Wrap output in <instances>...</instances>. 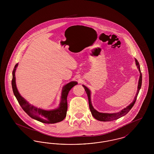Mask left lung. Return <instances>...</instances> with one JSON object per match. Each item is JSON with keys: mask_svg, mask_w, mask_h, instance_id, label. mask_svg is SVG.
<instances>
[{"mask_svg": "<svg viewBox=\"0 0 154 154\" xmlns=\"http://www.w3.org/2000/svg\"><path fill=\"white\" fill-rule=\"evenodd\" d=\"M135 60H136V65L137 66V68L139 69V70L140 72L139 81L138 88H137V94H136V96L134 97V100L133 101V102L131 104H129L128 107H126V108H125L124 109L121 110V111H119L118 112L112 113V114L102 113V112H98L96 110H95L94 108L93 107L92 104H91V92H90V91L85 86L83 85V87L85 89V92H86L87 96H88L89 106V109L91 110V114L93 116V117L96 119L97 120H99L100 121H111L116 120V119H117L119 118L122 117V116H124L125 115H126L130 110H131L133 105L134 104V103L136 102L137 97V95H138L140 89L141 87V83H142V74H141V70H140L139 63L138 62L137 59H135Z\"/></svg>", "mask_w": 154, "mask_h": 154, "instance_id": "1", "label": "left lung"}]
</instances>
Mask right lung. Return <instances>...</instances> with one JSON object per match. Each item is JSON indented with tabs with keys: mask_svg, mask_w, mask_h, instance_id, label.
<instances>
[{
	"mask_svg": "<svg viewBox=\"0 0 154 154\" xmlns=\"http://www.w3.org/2000/svg\"><path fill=\"white\" fill-rule=\"evenodd\" d=\"M18 63L15 65L13 71V79L11 81V85L13 93L22 109L30 117L45 124H55L63 120L66 117V112L67 110V95L70 90L74 85H77V82L75 81L70 82L69 84H66L63 87L62 93L61 102L60 103L59 107L57 109L48 111L38 109L32 106L31 104H29V103L26 102L20 95L17 90L15 84V72Z\"/></svg>",
	"mask_w": 154,
	"mask_h": 154,
	"instance_id": "right-lung-1",
	"label": "right lung"
}]
</instances>
